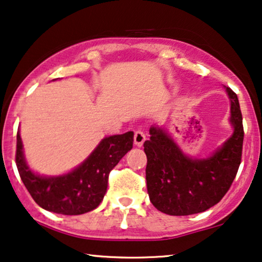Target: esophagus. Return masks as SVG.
<instances>
[{
    "label": "esophagus",
    "mask_w": 262,
    "mask_h": 262,
    "mask_svg": "<svg viewBox=\"0 0 262 262\" xmlns=\"http://www.w3.org/2000/svg\"><path fill=\"white\" fill-rule=\"evenodd\" d=\"M146 141V134L141 129H136L134 133V143L138 147H141Z\"/></svg>",
    "instance_id": "1"
}]
</instances>
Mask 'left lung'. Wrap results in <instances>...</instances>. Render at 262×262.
I'll list each match as a JSON object with an SVG mask.
<instances>
[{"instance_id": "left-lung-1", "label": "left lung", "mask_w": 262, "mask_h": 262, "mask_svg": "<svg viewBox=\"0 0 262 262\" xmlns=\"http://www.w3.org/2000/svg\"><path fill=\"white\" fill-rule=\"evenodd\" d=\"M231 103L234 134L208 159H190L159 127H150L143 143L147 157L146 182L152 204L172 216L203 212L224 197L242 158L243 124L237 95L227 88Z\"/></svg>"}]
</instances>
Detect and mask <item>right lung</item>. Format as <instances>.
<instances>
[{"instance_id": "1", "label": "right lung", "mask_w": 262, "mask_h": 262, "mask_svg": "<svg viewBox=\"0 0 262 262\" xmlns=\"http://www.w3.org/2000/svg\"><path fill=\"white\" fill-rule=\"evenodd\" d=\"M134 133L113 135L102 140L93 154L65 176L43 178L26 165L19 132L15 161L22 183L33 200L42 209L61 215H82L97 208L108 187L109 173L133 148Z\"/></svg>"}]
</instances>
